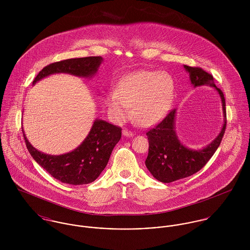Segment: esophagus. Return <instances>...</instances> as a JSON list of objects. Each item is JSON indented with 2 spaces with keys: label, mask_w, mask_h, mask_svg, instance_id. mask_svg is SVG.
<instances>
[{
  "label": "esophagus",
  "mask_w": 250,
  "mask_h": 250,
  "mask_svg": "<svg viewBox=\"0 0 250 250\" xmlns=\"http://www.w3.org/2000/svg\"><path fill=\"white\" fill-rule=\"evenodd\" d=\"M122 134H123V136H125V137H129V138H131V137H134V133H133L132 131L128 130V129H125V130H123Z\"/></svg>",
  "instance_id": "esophagus-1"
}]
</instances>
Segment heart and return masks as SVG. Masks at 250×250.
Masks as SVG:
<instances>
[{
    "label": "heart",
    "mask_w": 250,
    "mask_h": 250,
    "mask_svg": "<svg viewBox=\"0 0 250 250\" xmlns=\"http://www.w3.org/2000/svg\"><path fill=\"white\" fill-rule=\"evenodd\" d=\"M173 92L174 82L168 73L143 70L124 77L117 89L107 93L106 104L116 123L131 116L132 105L135 120L143 126H151L167 113Z\"/></svg>",
    "instance_id": "heart-1"
}]
</instances>
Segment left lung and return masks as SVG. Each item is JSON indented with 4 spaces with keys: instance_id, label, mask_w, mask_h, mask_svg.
<instances>
[{
    "instance_id": "left-lung-1",
    "label": "left lung",
    "mask_w": 250,
    "mask_h": 250,
    "mask_svg": "<svg viewBox=\"0 0 250 250\" xmlns=\"http://www.w3.org/2000/svg\"><path fill=\"white\" fill-rule=\"evenodd\" d=\"M184 68L188 72L190 83L194 87L210 85L218 92L222 103L224 123L218 136L200 150L189 149L179 141L174 127L176 109L170 110L158 125L150 129L146 133L149 149L145 166L154 178L163 183L186 178L199 171L213 157L226 129L225 99L223 92L214 84L213 76L200 67L184 65Z\"/></svg>"
}]
</instances>
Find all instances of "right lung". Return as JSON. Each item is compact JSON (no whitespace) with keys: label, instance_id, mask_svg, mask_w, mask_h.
<instances>
[{"label":"right lung","instance_id":"obj_1","mask_svg":"<svg viewBox=\"0 0 250 250\" xmlns=\"http://www.w3.org/2000/svg\"><path fill=\"white\" fill-rule=\"evenodd\" d=\"M102 57L69 59L51 63L37 74L33 84L56 73H67L78 77H92L102 63ZM27 148L36 163L54 178L69 185H84L98 178L105 169L112 149L121 139V128L107 121L96 119L85 140L71 152L52 156L44 154L29 143Z\"/></svg>","mask_w":250,"mask_h":250}]
</instances>
